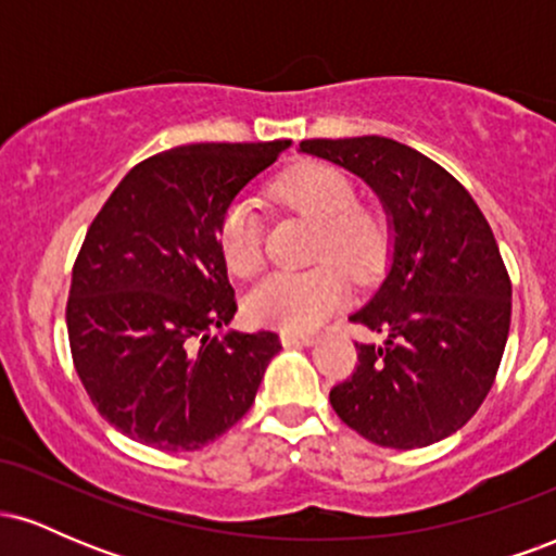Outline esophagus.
<instances>
[{
	"label": "esophagus",
	"mask_w": 556,
	"mask_h": 556,
	"mask_svg": "<svg viewBox=\"0 0 556 556\" xmlns=\"http://www.w3.org/2000/svg\"><path fill=\"white\" fill-rule=\"evenodd\" d=\"M279 340H282L285 348H308V344L316 342L314 334H295V331H282L279 334Z\"/></svg>",
	"instance_id": "34e87169"
}]
</instances>
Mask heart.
Wrapping results in <instances>:
<instances>
[{
	"label": "heart",
	"mask_w": 556,
	"mask_h": 556,
	"mask_svg": "<svg viewBox=\"0 0 556 556\" xmlns=\"http://www.w3.org/2000/svg\"><path fill=\"white\" fill-rule=\"evenodd\" d=\"M277 195L321 225L316 261L308 271H271L245 295V316L256 327L311 331L348 300V269L371 279L387 261V227L379 216L355 206V188L329 164H303L277 182ZM219 253L227 269L248 277L264 258V232L256 206L238 198L219 222Z\"/></svg>",
	"instance_id": "1"
}]
</instances>
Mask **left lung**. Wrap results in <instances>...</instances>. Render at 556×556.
Masks as SVG:
<instances>
[{
	"mask_svg": "<svg viewBox=\"0 0 556 556\" xmlns=\"http://www.w3.org/2000/svg\"><path fill=\"white\" fill-rule=\"evenodd\" d=\"M303 154L353 172L389 222V269L350 321L358 344L331 407L363 439L418 450L463 429L486 400L513 316V285L486 216L450 172L392 138H316Z\"/></svg>",
	"mask_w": 556,
	"mask_h": 556,
	"instance_id": "left-lung-1",
	"label": "left lung"
}]
</instances>
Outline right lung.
I'll return each instance as SVG.
<instances>
[{
    "instance_id": "right-lung-1",
    "label": "right lung",
    "mask_w": 556,
    "mask_h": 556,
    "mask_svg": "<svg viewBox=\"0 0 556 556\" xmlns=\"http://www.w3.org/2000/svg\"><path fill=\"white\" fill-rule=\"evenodd\" d=\"M290 140L193 143L123 177L75 258L67 334L88 397L117 431L167 452L214 442L251 410L274 331L227 329L235 290L219 222Z\"/></svg>"
}]
</instances>
